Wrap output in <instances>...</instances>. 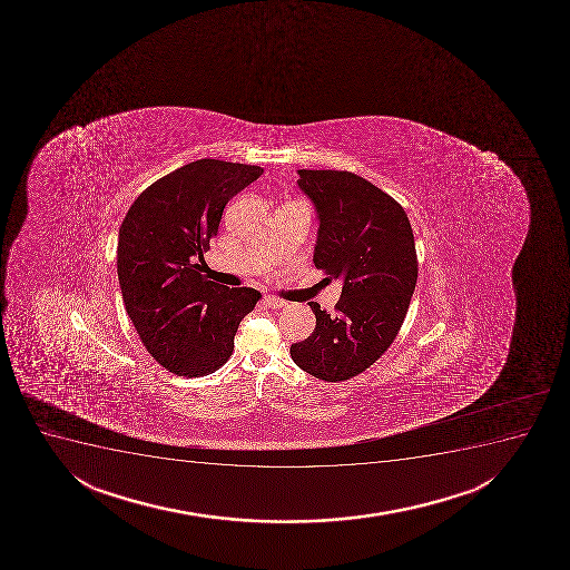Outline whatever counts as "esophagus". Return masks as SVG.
<instances>
[{
  "mask_svg": "<svg viewBox=\"0 0 570 570\" xmlns=\"http://www.w3.org/2000/svg\"><path fill=\"white\" fill-rule=\"evenodd\" d=\"M263 303L267 305L268 308H282L286 303L282 302V299H278V297H273V295H265L263 297Z\"/></svg>",
  "mask_w": 570,
  "mask_h": 570,
  "instance_id": "34e87169",
  "label": "esophagus"
}]
</instances>
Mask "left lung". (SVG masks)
Here are the masks:
<instances>
[{
	"instance_id": "8db88e82",
	"label": "left lung",
	"mask_w": 570,
	"mask_h": 570,
	"mask_svg": "<svg viewBox=\"0 0 570 570\" xmlns=\"http://www.w3.org/2000/svg\"><path fill=\"white\" fill-rule=\"evenodd\" d=\"M297 185L315 204V267L342 278L335 315L308 303L316 326L289 355L322 382H345L370 368L393 343L417 281L406 212L364 177L337 169H299Z\"/></svg>"
}]
</instances>
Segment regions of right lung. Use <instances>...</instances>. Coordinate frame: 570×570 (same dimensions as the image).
Returning <instances> with one entry per match:
<instances>
[{
    "label": "right lung",
    "instance_id": "add662e5",
    "mask_svg": "<svg viewBox=\"0 0 570 570\" xmlns=\"http://www.w3.org/2000/svg\"><path fill=\"white\" fill-rule=\"evenodd\" d=\"M262 174L259 166L190 161L145 188L121 223L124 305L145 348L171 374L200 377L222 368L238 324L262 297L202 275L227 202Z\"/></svg>",
    "mask_w": 570,
    "mask_h": 570
}]
</instances>
